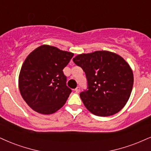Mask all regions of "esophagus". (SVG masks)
Segmentation results:
<instances>
[{
	"label": "esophagus",
	"mask_w": 151,
	"mask_h": 151,
	"mask_svg": "<svg viewBox=\"0 0 151 151\" xmlns=\"http://www.w3.org/2000/svg\"><path fill=\"white\" fill-rule=\"evenodd\" d=\"M74 91H75V92H76V93H78L80 91H81V87H76V88L75 89V90H74Z\"/></svg>",
	"instance_id": "34e87169"
}]
</instances>
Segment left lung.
<instances>
[{
  "instance_id": "1",
  "label": "left lung",
  "mask_w": 151,
  "mask_h": 151,
  "mask_svg": "<svg viewBox=\"0 0 151 151\" xmlns=\"http://www.w3.org/2000/svg\"><path fill=\"white\" fill-rule=\"evenodd\" d=\"M73 61L86 75L87 90L80 96L88 111L106 117L125 106L132 90L134 76L122 57L104 50L78 55Z\"/></svg>"
}]
</instances>
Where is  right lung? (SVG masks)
I'll return each mask as SVG.
<instances>
[{
    "label": "right lung",
    "mask_w": 151,
    "mask_h": 151,
    "mask_svg": "<svg viewBox=\"0 0 151 151\" xmlns=\"http://www.w3.org/2000/svg\"><path fill=\"white\" fill-rule=\"evenodd\" d=\"M73 55L47 45L37 47L28 55L19 73V88L33 110L48 115L64 105L71 90L67 87L63 69Z\"/></svg>",
    "instance_id": "right-lung-1"
}]
</instances>
